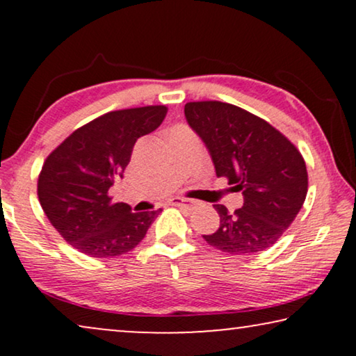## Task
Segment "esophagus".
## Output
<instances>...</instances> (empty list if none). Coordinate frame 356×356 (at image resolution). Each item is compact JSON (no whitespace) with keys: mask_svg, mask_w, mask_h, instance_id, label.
Returning a JSON list of instances; mask_svg holds the SVG:
<instances>
[{"mask_svg":"<svg viewBox=\"0 0 356 356\" xmlns=\"http://www.w3.org/2000/svg\"><path fill=\"white\" fill-rule=\"evenodd\" d=\"M170 204L172 206H177V207H184V209H193L194 207V201H191V199H184V197H173L170 199Z\"/></svg>","mask_w":356,"mask_h":356,"instance_id":"34e87169","label":"esophagus"}]
</instances>
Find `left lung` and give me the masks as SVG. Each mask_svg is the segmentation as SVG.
<instances>
[{
    "label": "left lung",
    "mask_w": 356,
    "mask_h": 356,
    "mask_svg": "<svg viewBox=\"0 0 356 356\" xmlns=\"http://www.w3.org/2000/svg\"><path fill=\"white\" fill-rule=\"evenodd\" d=\"M184 116L207 147L217 177H225L243 194L235 212L213 206L220 227L202 238L230 254L270 248L298 216L308 193L298 149L259 116L223 102H189Z\"/></svg>",
    "instance_id": "obj_1"
}]
</instances>
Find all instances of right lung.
<instances>
[{"mask_svg": "<svg viewBox=\"0 0 356 356\" xmlns=\"http://www.w3.org/2000/svg\"><path fill=\"white\" fill-rule=\"evenodd\" d=\"M167 116V106L110 111L76 129L43 163L38 201L58 233L90 257L124 254L144 240L159 211L131 212L111 202L108 189L123 178L133 147Z\"/></svg>", "mask_w": 356, "mask_h": 356, "instance_id": "1", "label": "right lung"}]
</instances>
